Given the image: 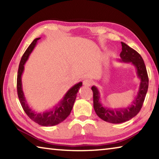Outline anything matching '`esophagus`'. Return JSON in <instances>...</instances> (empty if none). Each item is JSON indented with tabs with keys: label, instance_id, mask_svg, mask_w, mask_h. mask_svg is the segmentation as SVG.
Here are the masks:
<instances>
[{
	"label": "esophagus",
	"instance_id": "esophagus-1",
	"mask_svg": "<svg viewBox=\"0 0 159 159\" xmlns=\"http://www.w3.org/2000/svg\"><path fill=\"white\" fill-rule=\"evenodd\" d=\"M83 85H84L85 86H88V87H89V86H90L91 85L93 84V81L92 80L90 79H85L84 80H83Z\"/></svg>",
	"mask_w": 159,
	"mask_h": 159
}]
</instances>
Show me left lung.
<instances>
[{
    "instance_id": "8db88e82",
    "label": "left lung",
    "mask_w": 159,
    "mask_h": 159,
    "mask_svg": "<svg viewBox=\"0 0 159 159\" xmlns=\"http://www.w3.org/2000/svg\"><path fill=\"white\" fill-rule=\"evenodd\" d=\"M121 45L122 51L120 53V59L119 61L131 63L134 65L136 68L138 77L140 79L138 95L130 105L125 108H107L102 105L99 101L100 94L98 88L95 85L91 88L93 93V107L97 115L104 121L111 123H123L135 116L142 108L149 86L147 69L141 55L124 43L121 42Z\"/></svg>"
}]
</instances>
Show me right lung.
<instances>
[{
	"label": "right lung",
	"instance_id": "right-lung-1",
	"mask_svg": "<svg viewBox=\"0 0 159 159\" xmlns=\"http://www.w3.org/2000/svg\"><path fill=\"white\" fill-rule=\"evenodd\" d=\"M40 39L41 38H37V39L34 40L33 42L31 43L25 51V52L24 53L21 59L17 72V94L19 99H20L21 105L24 111H25L26 114L32 120H34V122L42 126H53L61 123L69 116L72 108H73L77 93L79 92L80 88L82 86L83 83L82 82H79L70 88L65 94V95L64 96L63 99L59 102L57 105L54 107L52 109L45 111L44 112L38 113L35 112L29 107L22 90L21 76H22L24 70H25V64L26 61H27L29 55H30L35 46H36L37 41Z\"/></svg>",
	"mask_w": 159,
	"mask_h": 159
}]
</instances>
